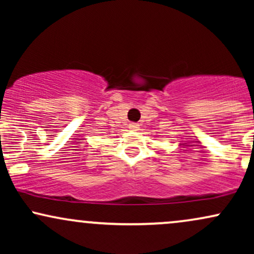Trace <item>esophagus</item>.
<instances>
[{
	"label": "esophagus",
	"instance_id": "34e87169",
	"mask_svg": "<svg viewBox=\"0 0 254 254\" xmlns=\"http://www.w3.org/2000/svg\"><path fill=\"white\" fill-rule=\"evenodd\" d=\"M129 127H130L131 130H138L139 125L137 124V123H131V124H129Z\"/></svg>",
	"mask_w": 254,
	"mask_h": 254
}]
</instances>
